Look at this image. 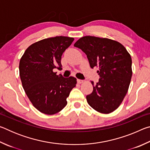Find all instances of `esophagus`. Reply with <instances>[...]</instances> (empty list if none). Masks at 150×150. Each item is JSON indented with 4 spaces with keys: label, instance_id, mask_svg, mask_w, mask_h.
Wrapping results in <instances>:
<instances>
[{
    "label": "esophagus",
    "instance_id": "esophagus-1",
    "mask_svg": "<svg viewBox=\"0 0 150 150\" xmlns=\"http://www.w3.org/2000/svg\"><path fill=\"white\" fill-rule=\"evenodd\" d=\"M83 80H81V79H77V83H79V84H81V83H83Z\"/></svg>",
    "mask_w": 150,
    "mask_h": 150
}]
</instances>
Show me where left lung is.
<instances>
[{
    "instance_id": "8db88e82",
    "label": "left lung",
    "mask_w": 150,
    "mask_h": 150,
    "mask_svg": "<svg viewBox=\"0 0 150 150\" xmlns=\"http://www.w3.org/2000/svg\"><path fill=\"white\" fill-rule=\"evenodd\" d=\"M87 55L91 68L98 67L100 79L93 91L86 96L88 105L100 113L117 108L128 92L132 71V58L124 45L115 40L84 36L75 43Z\"/></svg>"
}]
</instances>
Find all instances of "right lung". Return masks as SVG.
<instances>
[{
  "label": "right lung",
  "mask_w": 150,
  "mask_h": 150,
  "mask_svg": "<svg viewBox=\"0 0 150 150\" xmlns=\"http://www.w3.org/2000/svg\"><path fill=\"white\" fill-rule=\"evenodd\" d=\"M73 40L66 36L42 40L30 45L20 59V76L25 93L34 107L45 115L62 110L76 86V78H64L54 71L55 68L62 69V55Z\"/></svg>",
  "instance_id": "obj_1"
}]
</instances>
